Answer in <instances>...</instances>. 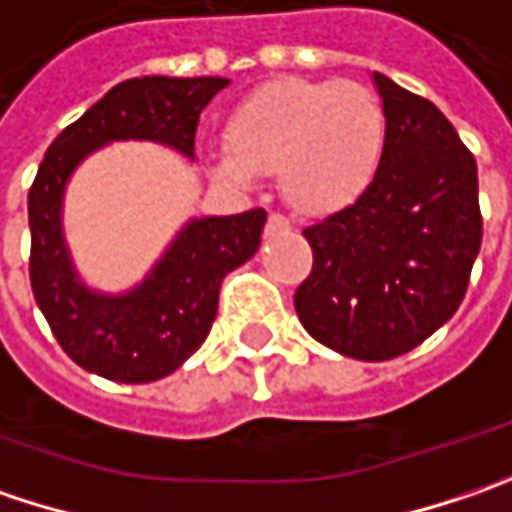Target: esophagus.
<instances>
[{
  "label": "esophagus",
  "instance_id": "1",
  "mask_svg": "<svg viewBox=\"0 0 512 512\" xmlns=\"http://www.w3.org/2000/svg\"><path fill=\"white\" fill-rule=\"evenodd\" d=\"M292 229V220L286 217V214H269V220H266V232L275 234V232H289Z\"/></svg>",
  "mask_w": 512,
  "mask_h": 512
}]
</instances>
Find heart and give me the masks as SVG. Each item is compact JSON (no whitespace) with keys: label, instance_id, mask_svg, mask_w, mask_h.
<instances>
[{"label":"heart","instance_id":"obj_1","mask_svg":"<svg viewBox=\"0 0 512 512\" xmlns=\"http://www.w3.org/2000/svg\"><path fill=\"white\" fill-rule=\"evenodd\" d=\"M387 137L378 97L349 79H278L226 125L220 174L252 183L278 171L283 197L303 212H338L372 183Z\"/></svg>","mask_w":512,"mask_h":512}]
</instances>
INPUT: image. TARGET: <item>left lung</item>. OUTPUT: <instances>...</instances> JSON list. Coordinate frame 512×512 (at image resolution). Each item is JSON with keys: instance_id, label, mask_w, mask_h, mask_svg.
<instances>
[{"instance_id": "1", "label": "left lung", "mask_w": 512, "mask_h": 512, "mask_svg": "<svg viewBox=\"0 0 512 512\" xmlns=\"http://www.w3.org/2000/svg\"><path fill=\"white\" fill-rule=\"evenodd\" d=\"M387 137L367 191L303 229L312 272L295 292L323 346L389 361L424 344L464 300L481 249L476 157L433 102L375 74Z\"/></svg>"}]
</instances>
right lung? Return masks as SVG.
<instances>
[{
    "instance_id": "add662e5",
    "label": "right lung",
    "mask_w": 512,
    "mask_h": 512,
    "mask_svg": "<svg viewBox=\"0 0 512 512\" xmlns=\"http://www.w3.org/2000/svg\"><path fill=\"white\" fill-rule=\"evenodd\" d=\"M223 77H140L114 85L56 137L28 191L31 289L65 355L120 384L166 378L206 341L223 278L260 246L263 209L191 220L154 272L128 295L88 292L71 269L59 206L71 171L111 140H157L194 157L200 111Z\"/></svg>"
}]
</instances>
